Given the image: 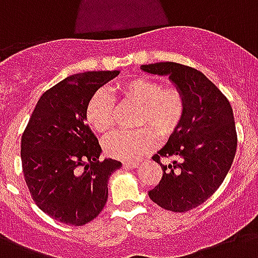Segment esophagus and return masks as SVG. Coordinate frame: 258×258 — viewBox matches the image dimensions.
<instances>
[{
  "label": "esophagus",
  "mask_w": 258,
  "mask_h": 258,
  "mask_svg": "<svg viewBox=\"0 0 258 258\" xmlns=\"http://www.w3.org/2000/svg\"><path fill=\"white\" fill-rule=\"evenodd\" d=\"M123 166H124L125 169H137L138 166H139V163H137V162L128 161V162H124V163H123Z\"/></svg>",
  "instance_id": "obj_1"
}]
</instances>
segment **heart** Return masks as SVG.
Returning <instances> with one entry per match:
<instances>
[{"instance_id": "heart-1", "label": "heart", "mask_w": 258, "mask_h": 258, "mask_svg": "<svg viewBox=\"0 0 258 258\" xmlns=\"http://www.w3.org/2000/svg\"><path fill=\"white\" fill-rule=\"evenodd\" d=\"M121 96L141 107L137 131L117 130L103 142L109 157L121 161H134L157 146V135L167 138L175 133L184 116L183 95L176 88H162L161 83L147 78L131 79L119 87ZM115 113V100L107 89H97L86 105V120L97 133L111 128ZM153 128L152 130L147 127Z\"/></svg>"}]
</instances>
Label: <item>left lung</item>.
Here are the masks:
<instances>
[{"instance_id":"left-lung-1","label":"left lung","mask_w":258,"mask_h":258,"mask_svg":"<svg viewBox=\"0 0 258 258\" xmlns=\"http://www.w3.org/2000/svg\"><path fill=\"white\" fill-rule=\"evenodd\" d=\"M141 70L169 76L183 95V120L153 157L161 165L163 175L149 197L166 210L187 212L210 198L232 167L237 150L232 105L220 89L194 68L167 61L142 66ZM161 156H178L182 162L162 165Z\"/></svg>"}]
</instances>
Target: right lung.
Masks as SVG:
<instances>
[{
	"instance_id": "obj_1",
	"label": "right lung",
	"mask_w": 258,
	"mask_h": 258,
	"mask_svg": "<svg viewBox=\"0 0 258 258\" xmlns=\"http://www.w3.org/2000/svg\"><path fill=\"white\" fill-rule=\"evenodd\" d=\"M120 71L68 76L42 93L21 138L22 171L38 208L58 222L82 226L108 198L119 161H99L101 147L86 123V105Z\"/></svg>"
}]
</instances>
